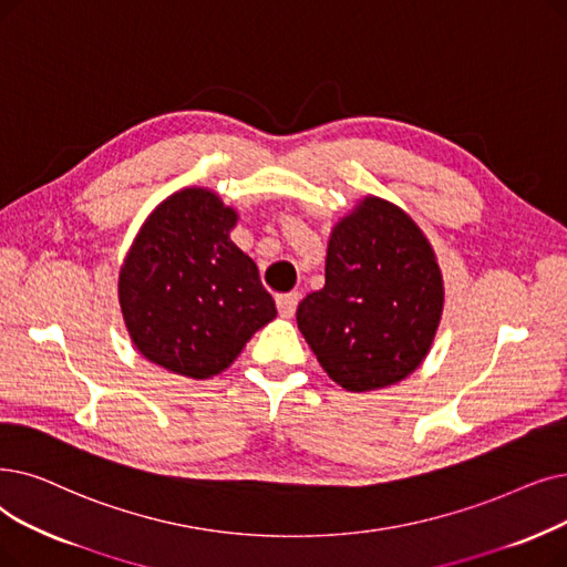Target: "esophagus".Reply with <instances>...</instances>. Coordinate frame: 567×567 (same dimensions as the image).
<instances>
[{"label":"esophagus","instance_id":"34e87169","mask_svg":"<svg viewBox=\"0 0 567 567\" xmlns=\"http://www.w3.org/2000/svg\"><path fill=\"white\" fill-rule=\"evenodd\" d=\"M299 291H289V293H278L276 297V306H278V312L280 317H291L293 312H297V306H299Z\"/></svg>","mask_w":567,"mask_h":567}]
</instances>
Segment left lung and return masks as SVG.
<instances>
[{"label": "left lung", "mask_w": 567, "mask_h": 567, "mask_svg": "<svg viewBox=\"0 0 567 567\" xmlns=\"http://www.w3.org/2000/svg\"><path fill=\"white\" fill-rule=\"evenodd\" d=\"M324 287L299 303L297 322L317 361L361 393L405 380L426 359L445 287L424 231L378 196L333 227Z\"/></svg>", "instance_id": "8db88e82"}]
</instances>
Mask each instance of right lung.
<instances>
[{
    "label": "right lung",
    "instance_id": "add662e5",
    "mask_svg": "<svg viewBox=\"0 0 567 567\" xmlns=\"http://www.w3.org/2000/svg\"><path fill=\"white\" fill-rule=\"evenodd\" d=\"M236 219L215 192L185 187L147 215L120 268L130 338L171 373H223L278 315L257 264L229 238Z\"/></svg>",
    "mask_w": 567,
    "mask_h": 567
}]
</instances>
